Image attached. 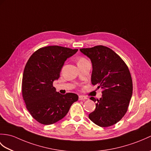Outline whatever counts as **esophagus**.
Instances as JSON below:
<instances>
[{
    "label": "esophagus",
    "mask_w": 151,
    "mask_h": 151,
    "mask_svg": "<svg viewBox=\"0 0 151 151\" xmlns=\"http://www.w3.org/2000/svg\"><path fill=\"white\" fill-rule=\"evenodd\" d=\"M87 98L85 96H82L80 95L79 96V100H87Z\"/></svg>",
    "instance_id": "esophagus-1"
}]
</instances>
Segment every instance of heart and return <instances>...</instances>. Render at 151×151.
Returning <instances> with one entry per match:
<instances>
[{"label":"heart","instance_id":"b5f03b06","mask_svg":"<svg viewBox=\"0 0 151 151\" xmlns=\"http://www.w3.org/2000/svg\"><path fill=\"white\" fill-rule=\"evenodd\" d=\"M85 58H80L79 60H78V62H80V61H83V60H85Z\"/></svg>","mask_w":151,"mask_h":151}]
</instances>
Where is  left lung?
Masks as SVG:
<instances>
[{
    "mask_svg": "<svg viewBox=\"0 0 151 151\" xmlns=\"http://www.w3.org/2000/svg\"><path fill=\"white\" fill-rule=\"evenodd\" d=\"M80 50L91 60L92 85L103 89L99 100L90 98L96 104L89 118L100 127L114 125L127 113L132 94V80L127 65L113 50L104 45Z\"/></svg>",
    "mask_w": 151,
    "mask_h": 151,
    "instance_id": "8db88e82",
    "label": "left lung"
}]
</instances>
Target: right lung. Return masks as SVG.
Returning <instances> with one entry per match:
<instances>
[{
	"mask_svg": "<svg viewBox=\"0 0 151 151\" xmlns=\"http://www.w3.org/2000/svg\"><path fill=\"white\" fill-rule=\"evenodd\" d=\"M77 51L58 45L45 46L34 52L27 60L22 77V96L27 111L39 123H56L78 100L76 94H62L52 86L65 61Z\"/></svg>",
	"mask_w": 151,
	"mask_h": 151,
	"instance_id": "right-lung-1",
	"label": "right lung"
}]
</instances>
